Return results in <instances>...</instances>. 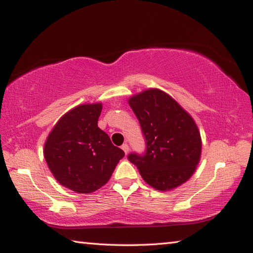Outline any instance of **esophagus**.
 Masks as SVG:
<instances>
[{
    "instance_id": "esophagus-1",
    "label": "esophagus",
    "mask_w": 253,
    "mask_h": 253,
    "mask_svg": "<svg viewBox=\"0 0 253 253\" xmlns=\"http://www.w3.org/2000/svg\"><path fill=\"white\" fill-rule=\"evenodd\" d=\"M122 149L124 152H125V154H128V152H129V146H128V144H123L122 145Z\"/></svg>"
}]
</instances>
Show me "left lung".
Masks as SVG:
<instances>
[{"mask_svg":"<svg viewBox=\"0 0 253 253\" xmlns=\"http://www.w3.org/2000/svg\"><path fill=\"white\" fill-rule=\"evenodd\" d=\"M129 106L139 122L145 152L127 158L144 181L160 191L186 182L201 156V136L192 117L168 93L149 89L131 97Z\"/></svg>","mask_w":253,"mask_h":253,"instance_id":"1","label":"left lung"}]
</instances>
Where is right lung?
Here are the masks:
<instances>
[{
    "label": "right lung",
    "mask_w": 253,
    "mask_h": 253,
    "mask_svg": "<svg viewBox=\"0 0 253 253\" xmlns=\"http://www.w3.org/2000/svg\"><path fill=\"white\" fill-rule=\"evenodd\" d=\"M101 104L80 105L59 119L44 145L55 179L77 193H91L109 181L125 156L98 127Z\"/></svg>",
    "instance_id": "right-lung-1"
}]
</instances>
